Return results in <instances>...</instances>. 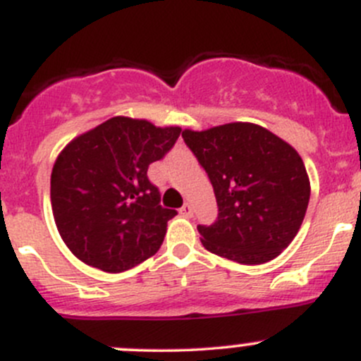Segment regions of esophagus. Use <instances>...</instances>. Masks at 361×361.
I'll return each mask as SVG.
<instances>
[{
    "label": "esophagus",
    "mask_w": 361,
    "mask_h": 361,
    "mask_svg": "<svg viewBox=\"0 0 361 361\" xmlns=\"http://www.w3.org/2000/svg\"><path fill=\"white\" fill-rule=\"evenodd\" d=\"M180 214H181V216H185V218H190V216L193 214V207H192V204H185V206L181 207V209H180Z\"/></svg>",
    "instance_id": "34e87169"
}]
</instances>
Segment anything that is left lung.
I'll list each match as a JSON object with an SVG mask.
<instances>
[{
	"label": "left lung",
	"instance_id": "1",
	"mask_svg": "<svg viewBox=\"0 0 361 361\" xmlns=\"http://www.w3.org/2000/svg\"><path fill=\"white\" fill-rule=\"evenodd\" d=\"M206 169L218 221L199 225L209 252L240 264L275 259L294 240L310 202V178L294 147L254 123L183 130Z\"/></svg>",
	"mask_w": 361,
	"mask_h": 361
}]
</instances>
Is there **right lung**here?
<instances>
[{"label":"right lung","instance_id":"add662e5","mask_svg":"<svg viewBox=\"0 0 361 361\" xmlns=\"http://www.w3.org/2000/svg\"><path fill=\"white\" fill-rule=\"evenodd\" d=\"M180 133L178 126L116 116L63 147L51 169V211L78 259L121 273L157 252L176 211L159 204L147 169Z\"/></svg>","mask_w":361,"mask_h":361}]
</instances>
